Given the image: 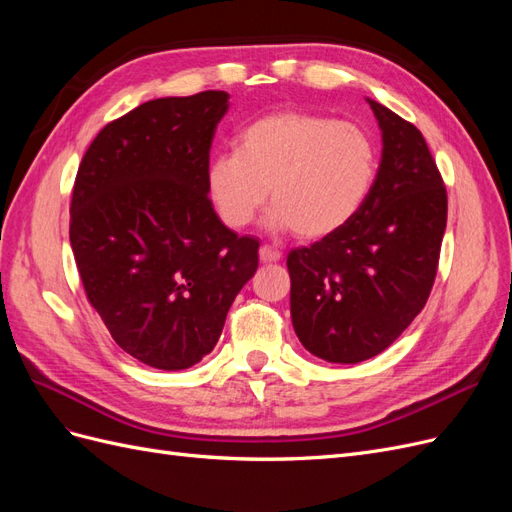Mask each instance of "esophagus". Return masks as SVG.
Wrapping results in <instances>:
<instances>
[{"label": "esophagus", "mask_w": 512, "mask_h": 512, "mask_svg": "<svg viewBox=\"0 0 512 512\" xmlns=\"http://www.w3.org/2000/svg\"><path fill=\"white\" fill-rule=\"evenodd\" d=\"M280 258H282V252L275 250V247H271V245L260 247V260L262 262H277Z\"/></svg>", "instance_id": "esophagus-1"}]
</instances>
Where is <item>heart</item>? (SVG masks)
I'll use <instances>...</instances> for the list:
<instances>
[{
	"instance_id": "b5f03b06",
	"label": "heart",
	"mask_w": 512,
	"mask_h": 512,
	"mask_svg": "<svg viewBox=\"0 0 512 512\" xmlns=\"http://www.w3.org/2000/svg\"><path fill=\"white\" fill-rule=\"evenodd\" d=\"M376 173V138L361 123L284 111L245 126L237 151L209 160L205 183L228 228L250 224L271 194L273 228L318 239L354 218Z\"/></svg>"
}]
</instances>
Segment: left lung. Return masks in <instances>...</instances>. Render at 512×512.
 I'll return each mask as SVG.
<instances>
[{
    "label": "left lung",
    "mask_w": 512,
    "mask_h": 512,
    "mask_svg": "<svg viewBox=\"0 0 512 512\" xmlns=\"http://www.w3.org/2000/svg\"><path fill=\"white\" fill-rule=\"evenodd\" d=\"M369 106L382 130L374 188L350 222L286 260L294 333L329 363L367 361L410 327L436 282L446 228V188L421 130Z\"/></svg>",
    "instance_id": "left-lung-1"
}]
</instances>
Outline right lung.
<instances>
[{"label":"right lung","mask_w":512,"mask_h":512,"mask_svg":"<svg viewBox=\"0 0 512 512\" xmlns=\"http://www.w3.org/2000/svg\"><path fill=\"white\" fill-rule=\"evenodd\" d=\"M226 91L158 98L106 123L74 179L70 245L87 301L149 367L196 365L258 269V239L226 228L205 173Z\"/></svg>","instance_id":"obj_1"}]
</instances>
